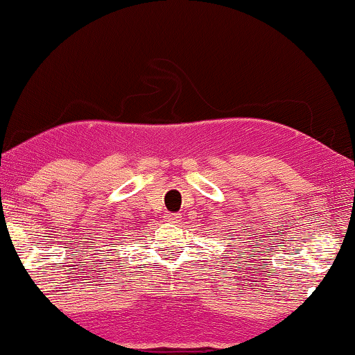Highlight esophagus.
I'll list each match as a JSON object with an SVG mask.
<instances>
[{"label": "esophagus", "mask_w": 355, "mask_h": 355, "mask_svg": "<svg viewBox=\"0 0 355 355\" xmlns=\"http://www.w3.org/2000/svg\"><path fill=\"white\" fill-rule=\"evenodd\" d=\"M179 220H181V216H179L178 213H169V215L166 216V221H169V223H178Z\"/></svg>", "instance_id": "34e87169"}]
</instances>
